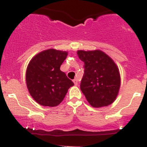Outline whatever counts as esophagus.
<instances>
[{"label": "esophagus", "mask_w": 147, "mask_h": 147, "mask_svg": "<svg viewBox=\"0 0 147 147\" xmlns=\"http://www.w3.org/2000/svg\"><path fill=\"white\" fill-rule=\"evenodd\" d=\"M73 82H74V83L75 86H77L78 85V82H79V80H77V79H74V80H73Z\"/></svg>", "instance_id": "1"}]
</instances>
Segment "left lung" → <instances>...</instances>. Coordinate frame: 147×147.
<instances>
[{"label":"left lung","instance_id":"left-lung-1","mask_svg":"<svg viewBox=\"0 0 147 147\" xmlns=\"http://www.w3.org/2000/svg\"><path fill=\"white\" fill-rule=\"evenodd\" d=\"M84 62L80 89L88 102L94 108L107 106L118 94L120 86L119 69L115 61L101 51H78Z\"/></svg>","mask_w":147,"mask_h":147}]
</instances>
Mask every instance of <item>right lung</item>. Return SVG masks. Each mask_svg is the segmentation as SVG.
Segmentation results:
<instances>
[{"mask_svg":"<svg viewBox=\"0 0 147 147\" xmlns=\"http://www.w3.org/2000/svg\"><path fill=\"white\" fill-rule=\"evenodd\" d=\"M67 52L48 49L30 60L26 71V82L32 97L44 106H58L74 82L60 70Z\"/></svg>","mask_w":147,"mask_h":147,"instance_id":"obj_1","label":"right lung"}]
</instances>
